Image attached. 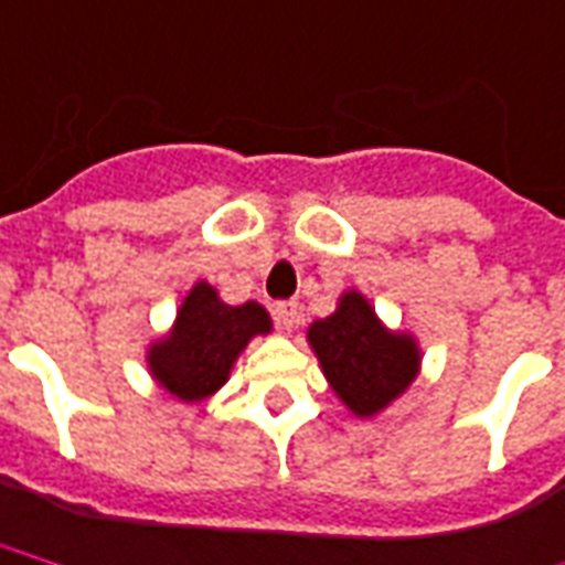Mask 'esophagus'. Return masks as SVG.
<instances>
[{"label": "esophagus", "mask_w": 565, "mask_h": 565, "mask_svg": "<svg viewBox=\"0 0 565 565\" xmlns=\"http://www.w3.org/2000/svg\"><path fill=\"white\" fill-rule=\"evenodd\" d=\"M275 320H278L284 331H292L296 322H299V305L296 301H278L275 305Z\"/></svg>", "instance_id": "esophagus-1"}]
</instances>
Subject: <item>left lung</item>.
I'll return each mask as SVG.
<instances>
[{
	"instance_id": "left-lung-1",
	"label": "left lung",
	"mask_w": 565,
	"mask_h": 565,
	"mask_svg": "<svg viewBox=\"0 0 565 565\" xmlns=\"http://www.w3.org/2000/svg\"><path fill=\"white\" fill-rule=\"evenodd\" d=\"M308 343L334 397L361 420L403 397L424 361L415 334L387 329L361 290L340 292L334 313L311 322Z\"/></svg>"
}]
</instances>
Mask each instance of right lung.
<instances>
[{"label": "right lung", "mask_w": 565, "mask_h": 565, "mask_svg": "<svg viewBox=\"0 0 565 565\" xmlns=\"http://www.w3.org/2000/svg\"><path fill=\"white\" fill-rule=\"evenodd\" d=\"M273 331L264 305H227L210 281H195L162 338L150 340L148 370L180 403H204L231 379L236 359L260 334Z\"/></svg>", "instance_id": "right-lung-1"}]
</instances>
